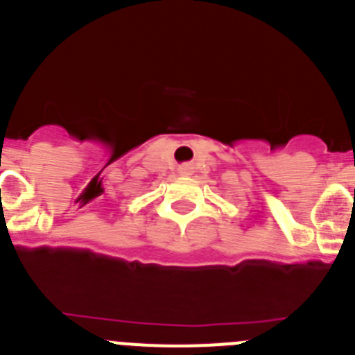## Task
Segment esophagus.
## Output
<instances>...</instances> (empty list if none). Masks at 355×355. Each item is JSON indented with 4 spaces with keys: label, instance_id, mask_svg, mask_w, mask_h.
Listing matches in <instances>:
<instances>
[{
    "label": "esophagus",
    "instance_id": "1",
    "mask_svg": "<svg viewBox=\"0 0 355 355\" xmlns=\"http://www.w3.org/2000/svg\"><path fill=\"white\" fill-rule=\"evenodd\" d=\"M180 174L181 175H187V178H188V175H192V167H188V165H184V167L180 168Z\"/></svg>",
    "mask_w": 355,
    "mask_h": 355
}]
</instances>
